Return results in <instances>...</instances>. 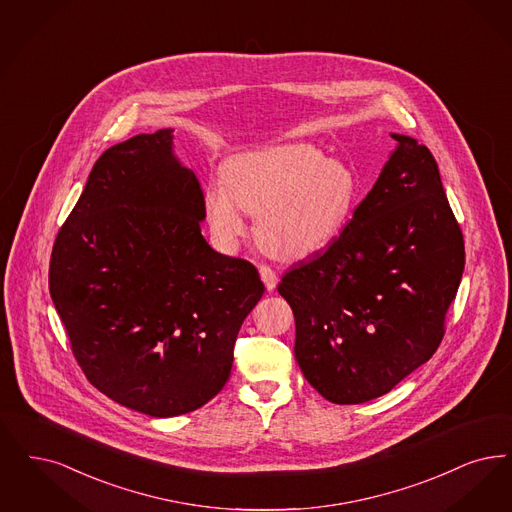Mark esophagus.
<instances>
[{
    "mask_svg": "<svg viewBox=\"0 0 512 512\" xmlns=\"http://www.w3.org/2000/svg\"><path fill=\"white\" fill-rule=\"evenodd\" d=\"M259 272H261V280H263V284H265L268 291H272L274 287L278 286V274L270 266H259Z\"/></svg>",
    "mask_w": 512,
    "mask_h": 512,
    "instance_id": "obj_1",
    "label": "esophagus"
}]
</instances>
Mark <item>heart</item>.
Returning a JSON list of instances; mask_svg holds the SVG:
<instances>
[{
    "mask_svg": "<svg viewBox=\"0 0 512 512\" xmlns=\"http://www.w3.org/2000/svg\"><path fill=\"white\" fill-rule=\"evenodd\" d=\"M356 202V177L348 165L328 160L310 144H278L232 158L225 184L205 190V215L213 236L232 247L255 215V238L266 253L295 261L328 247Z\"/></svg>",
    "mask_w": 512,
    "mask_h": 512,
    "instance_id": "1",
    "label": "heart"
}]
</instances>
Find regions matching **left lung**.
Wrapping results in <instances>:
<instances>
[{"instance_id": "1", "label": "left lung", "mask_w": 512, "mask_h": 512, "mask_svg": "<svg viewBox=\"0 0 512 512\" xmlns=\"http://www.w3.org/2000/svg\"><path fill=\"white\" fill-rule=\"evenodd\" d=\"M398 143L326 251L278 286L295 316V358L333 404H362L430 360L465 268L463 232L425 144Z\"/></svg>"}]
</instances>
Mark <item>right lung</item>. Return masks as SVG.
Segmentation results:
<instances>
[{
    "label": "right lung",
    "mask_w": 512,
    "mask_h": 512,
    "mask_svg": "<svg viewBox=\"0 0 512 512\" xmlns=\"http://www.w3.org/2000/svg\"><path fill=\"white\" fill-rule=\"evenodd\" d=\"M204 219L202 186L160 129L104 152L57 234L51 299L89 383L125 408L183 415L230 377L265 286L205 242Z\"/></svg>",
    "instance_id": "right-lung-1"
}]
</instances>
